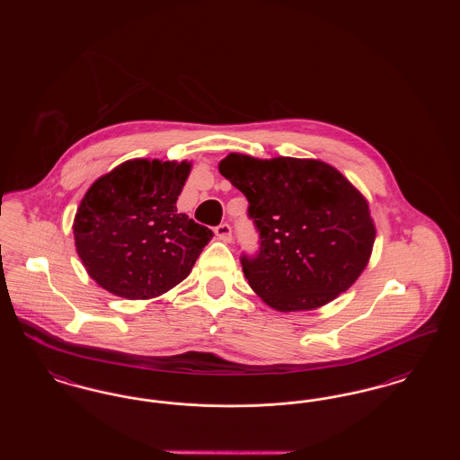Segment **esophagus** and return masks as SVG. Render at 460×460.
<instances>
[{"instance_id":"obj_1","label":"esophagus","mask_w":460,"mask_h":460,"mask_svg":"<svg viewBox=\"0 0 460 460\" xmlns=\"http://www.w3.org/2000/svg\"><path fill=\"white\" fill-rule=\"evenodd\" d=\"M216 236L219 238L220 241H224V243H229V241L233 240V229H231V226L229 224H220L216 227Z\"/></svg>"}]
</instances>
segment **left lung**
<instances>
[{"mask_svg":"<svg viewBox=\"0 0 460 460\" xmlns=\"http://www.w3.org/2000/svg\"><path fill=\"white\" fill-rule=\"evenodd\" d=\"M220 174L248 199L259 231L241 255L248 285L279 312L312 310L347 291L371 257L376 227L350 181L321 160L229 154Z\"/></svg>","mask_w":460,"mask_h":460,"instance_id":"8db88e82","label":"left lung"}]
</instances>
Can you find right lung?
Wrapping results in <instances>:
<instances>
[{"label": "right lung", "instance_id": "add662e5", "mask_svg": "<svg viewBox=\"0 0 460 460\" xmlns=\"http://www.w3.org/2000/svg\"><path fill=\"white\" fill-rule=\"evenodd\" d=\"M190 162L136 158L93 182L75 219V250L110 293L155 298L188 278L214 233L179 214Z\"/></svg>", "mask_w": 460, "mask_h": 460}]
</instances>
